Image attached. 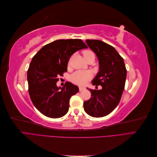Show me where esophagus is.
<instances>
[{"label":"esophagus","mask_w":157,"mask_h":157,"mask_svg":"<svg viewBox=\"0 0 157 157\" xmlns=\"http://www.w3.org/2000/svg\"><path fill=\"white\" fill-rule=\"evenodd\" d=\"M85 88L82 86H79V91H82V90H84Z\"/></svg>","instance_id":"34e87169"}]
</instances>
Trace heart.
Segmentation results:
<instances>
[{
  "instance_id": "b5f03b06",
  "label": "heart",
  "mask_w": 157,
  "mask_h": 157,
  "mask_svg": "<svg viewBox=\"0 0 157 157\" xmlns=\"http://www.w3.org/2000/svg\"><path fill=\"white\" fill-rule=\"evenodd\" d=\"M83 55L87 56L90 55H94L92 52L90 50H86L83 52ZM91 78V75L88 72H82V71H77L73 73L71 77L72 81L76 84L83 85L87 82L88 80Z\"/></svg>"
}]
</instances>
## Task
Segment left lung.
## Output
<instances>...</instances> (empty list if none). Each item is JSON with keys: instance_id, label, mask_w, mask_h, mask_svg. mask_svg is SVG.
Returning <instances> with one entry per match:
<instances>
[{"instance_id": "left-lung-1", "label": "left lung", "mask_w": 157, "mask_h": 157, "mask_svg": "<svg viewBox=\"0 0 157 157\" xmlns=\"http://www.w3.org/2000/svg\"><path fill=\"white\" fill-rule=\"evenodd\" d=\"M96 54L99 71L92 80L97 90L87 88L91 98L84 102V109L93 117H103L111 113L119 103L125 86L126 69L124 59L113 46L99 40H86ZM101 85L102 89L97 86Z\"/></svg>"}]
</instances>
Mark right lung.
Instances as JSON below:
<instances>
[{"label":"right lung","mask_w":157,"mask_h":157,"mask_svg":"<svg viewBox=\"0 0 157 157\" xmlns=\"http://www.w3.org/2000/svg\"><path fill=\"white\" fill-rule=\"evenodd\" d=\"M87 48L80 39L57 40L44 46L33 57L27 71L29 93L42 115L57 118L68 112L69 99L78 92V87L67 82L61 88L56 82L67 71L70 57Z\"/></svg>","instance_id":"obj_1"}]
</instances>
